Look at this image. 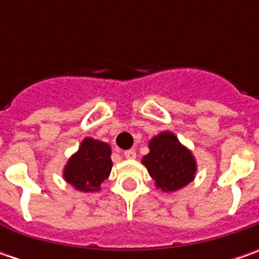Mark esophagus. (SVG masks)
Returning <instances> with one entry per match:
<instances>
[{"instance_id":"obj_1","label":"esophagus","mask_w":259,"mask_h":259,"mask_svg":"<svg viewBox=\"0 0 259 259\" xmlns=\"http://www.w3.org/2000/svg\"><path fill=\"white\" fill-rule=\"evenodd\" d=\"M124 157L128 160H134L137 157V153H135V150H126V151H124Z\"/></svg>"}]
</instances>
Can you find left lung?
I'll return each instance as SVG.
<instances>
[{
  "label": "left lung",
  "instance_id": "left-lung-1",
  "mask_svg": "<svg viewBox=\"0 0 259 259\" xmlns=\"http://www.w3.org/2000/svg\"><path fill=\"white\" fill-rule=\"evenodd\" d=\"M150 153L143 157L141 163L161 192H177L193 182L197 164L193 153L184 147L179 138L163 131L153 137L148 143Z\"/></svg>",
  "mask_w": 259,
  "mask_h": 259
}]
</instances>
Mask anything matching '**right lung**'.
Returning <instances> with one entry per match:
<instances>
[{
	"label": "right lung",
	"instance_id": "1",
	"mask_svg": "<svg viewBox=\"0 0 259 259\" xmlns=\"http://www.w3.org/2000/svg\"><path fill=\"white\" fill-rule=\"evenodd\" d=\"M111 147L104 141L86 137L79 150L72 155L65 168L63 179L79 192H99L112 170Z\"/></svg>",
	"mask_w": 259,
	"mask_h": 259
}]
</instances>
